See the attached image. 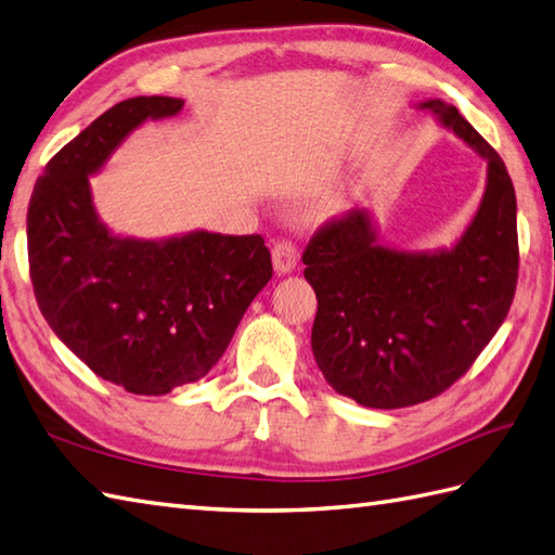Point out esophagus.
Instances as JSON below:
<instances>
[{"label":"esophagus","mask_w":555,"mask_h":555,"mask_svg":"<svg viewBox=\"0 0 555 555\" xmlns=\"http://www.w3.org/2000/svg\"><path fill=\"white\" fill-rule=\"evenodd\" d=\"M272 262L276 274H293L295 264H298V250H295L291 241H281L272 250Z\"/></svg>","instance_id":"1"}]
</instances>
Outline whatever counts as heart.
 Returning <instances> with one entry per match:
<instances>
[{
  "mask_svg": "<svg viewBox=\"0 0 555 555\" xmlns=\"http://www.w3.org/2000/svg\"><path fill=\"white\" fill-rule=\"evenodd\" d=\"M354 208V189L350 184H336L328 189H321L314 193L309 203L305 205V219L307 222H331Z\"/></svg>",
  "mask_w": 555,
  "mask_h": 555,
  "instance_id": "1",
  "label": "heart"
}]
</instances>
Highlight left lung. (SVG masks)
<instances>
[{
	"label": "left lung",
	"instance_id": "obj_1",
	"mask_svg": "<svg viewBox=\"0 0 555 555\" xmlns=\"http://www.w3.org/2000/svg\"><path fill=\"white\" fill-rule=\"evenodd\" d=\"M487 163L482 201L449 248L383 243L369 208L319 229L302 255L317 293L312 352L333 390L371 409L444 392L494 338L518 283L515 189L504 160L442 99L416 103Z\"/></svg>",
	"mask_w": 555,
	"mask_h": 555
}]
</instances>
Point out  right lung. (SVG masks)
<instances>
[{"instance_id":"obj_1","label":"right lung","mask_w":555,"mask_h":555,"mask_svg":"<svg viewBox=\"0 0 555 555\" xmlns=\"http://www.w3.org/2000/svg\"><path fill=\"white\" fill-rule=\"evenodd\" d=\"M182 108L172 96L115 103L47 163L28 205L30 279L47 324L96 376L134 395L208 376L272 279L262 236L134 238L101 222L89 177L141 125Z\"/></svg>"}]
</instances>
